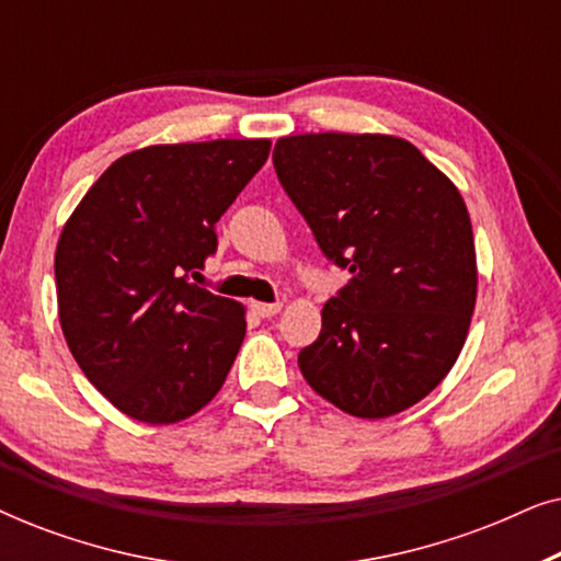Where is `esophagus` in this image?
Wrapping results in <instances>:
<instances>
[{"instance_id": "34e87169", "label": "esophagus", "mask_w": 561, "mask_h": 561, "mask_svg": "<svg viewBox=\"0 0 561 561\" xmlns=\"http://www.w3.org/2000/svg\"><path fill=\"white\" fill-rule=\"evenodd\" d=\"M252 309H255L257 317L271 319V317H275V313H280L283 304H260V301H255V304H252Z\"/></svg>"}]
</instances>
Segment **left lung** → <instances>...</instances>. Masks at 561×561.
<instances>
[{"instance_id":"obj_1","label":"left lung","mask_w":561,"mask_h":561,"mask_svg":"<svg viewBox=\"0 0 561 561\" xmlns=\"http://www.w3.org/2000/svg\"><path fill=\"white\" fill-rule=\"evenodd\" d=\"M273 165L321 252L352 273L298 355L306 382L357 419L411 409L457 363L478 298L462 194L396 135H288Z\"/></svg>"}]
</instances>
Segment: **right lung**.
I'll list each match as a JSON object with an SVG mask.
<instances>
[{
	"mask_svg": "<svg viewBox=\"0 0 561 561\" xmlns=\"http://www.w3.org/2000/svg\"><path fill=\"white\" fill-rule=\"evenodd\" d=\"M271 140L150 145L114 160L56 248L68 350L114 409L163 426L194 416L242 347L244 306L186 275L217 252V221Z\"/></svg>",
	"mask_w": 561,
	"mask_h": 561,
	"instance_id": "right-lung-1",
	"label": "right lung"
}]
</instances>
